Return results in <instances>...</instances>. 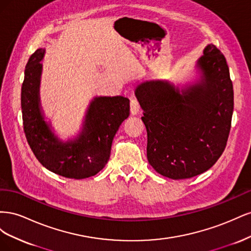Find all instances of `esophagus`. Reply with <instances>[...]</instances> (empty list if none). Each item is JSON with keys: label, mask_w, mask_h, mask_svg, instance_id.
Returning a JSON list of instances; mask_svg holds the SVG:
<instances>
[{"label": "esophagus", "mask_w": 251, "mask_h": 251, "mask_svg": "<svg viewBox=\"0 0 251 251\" xmlns=\"http://www.w3.org/2000/svg\"><path fill=\"white\" fill-rule=\"evenodd\" d=\"M139 103L136 98H132L131 100V114L132 115H137L139 113Z\"/></svg>", "instance_id": "1"}]
</instances>
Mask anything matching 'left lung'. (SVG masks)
<instances>
[{
  "label": "left lung",
  "mask_w": 251,
  "mask_h": 251,
  "mask_svg": "<svg viewBox=\"0 0 251 251\" xmlns=\"http://www.w3.org/2000/svg\"><path fill=\"white\" fill-rule=\"evenodd\" d=\"M184 83L147 80L135 88L148 133L147 156L164 177L192 178L209 170L226 147L233 88L224 55L209 44Z\"/></svg>",
  "instance_id": "left-lung-1"
}]
</instances>
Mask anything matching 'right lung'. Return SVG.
I'll return each mask as SVG.
<instances>
[{"mask_svg": "<svg viewBox=\"0 0 251 251\" xmlns=\"http://www.w3.org/2000/svg\"><path fill=\"white\" fill-rule=\"evenodd\" d=\"M45 48L30 56L22 86L21 104L27 141L34 156L50 172L71 179H85L107 164L114 136L130 115V100L123 95L95 96L81 126L73 137H58L42 108L40 88Z\"/></svg>", "mask_w": 251, "mask_h": 251, "instance_id": "right-lung-1", "label": "right lung"}]
</instances>
